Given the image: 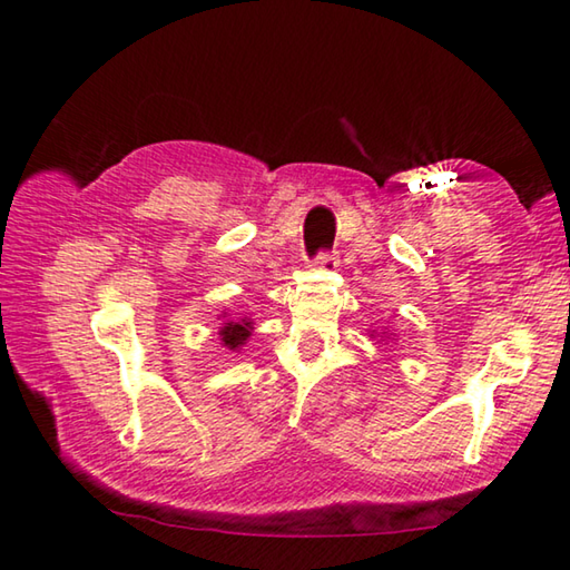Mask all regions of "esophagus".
I'll list each match as a JSON object with an SVG mask.
<instances>
[{"instance_id":"obj_1","label":"esophagus","mask_w":570,"mask_h":570,"mask_svg":"<svg viewBox=\"0 0 570 570\" xmlns=\"http://www.w3.org/2000/svg\"><path fill=\"white\" fill-rule=\"evenodd\" d=\"M314 268H320V272H334L336 266H340V256L336 254H320L314 258Z\"/></svg>"}]
</instances>
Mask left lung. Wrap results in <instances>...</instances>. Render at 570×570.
Segmentation results:
<instances>
[{"instance_id":"8db88e82","label":"left lung","mask_w":570,"mask_h":570,"mask_svg":"<svg viewBox=\"0 0 570 570\" xmlns=\"http://www.w3.org/2000/svg\"><path fill=\"white\" fill-rule=\"evenodd\" d=\"M370 336H372V340H377L380 344H382V342L387 344V342H394V340H397V334H394V330H382V332L372 330V332H370Z\"/></svg>"}]
</instances>
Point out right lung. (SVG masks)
<instances>
[{"instance_id": "obj_1", "label": "right lung", "mask_w": 570, "mask_h": 570, "mask_svg": "<svg viewBox=\"0 0 570 570\" xmlns=\"http://www.w3.org/2000/svg\"><path fill=\"white\" fill-rule=\"evenodd\" d=\"M218 320L220 344H224L228 352H240V346H246L250 332H254V320H250V316H230L226 308L218 314Z\"/></svg>"}]
</instances>
